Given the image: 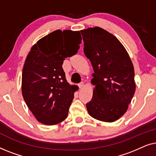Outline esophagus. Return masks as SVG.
<instances>
[{
    "instance_id": "34e87169",
    "label": "esophagus",
    "mask_w": 156,
    "mask_h": 156,
    "mask_svg": "<svg viewBox=\"0 0 156 156\" xmlns=\"http://www.w3.org/2000/svg\"><path fill=\"white\" fill-rule=\"evenodd\" d=\"M78 85H79V87H80V89H82V87H84V82H80V84H79Z\"/></svg>"
}]
</instances>
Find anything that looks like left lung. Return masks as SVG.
I'll list each match as a JSON object with an SVG mask.
<instances>
[{
	"label": "left lung",
	"mask_w": 156,
	"mask_h": 156,
	"mask_svg": "<svg viewBox=\"0 0 156 156\" xmlns=\"http://www.w3.org/2000/svg\"><path fill=\"white\" fill-rule=\"evenodd\" d=\"M84 52L94 72L92 99L86 104L97 120L114 122L126 112L136 91L134 68L120 41L99 27L81 30Z\"/></svg>",
	"instance_id": "1"
}]
</instances>
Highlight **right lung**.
I'll list each match as a JSON object with an SVG mask.
<instances>
[{
	"label": "right lung",
	"mask_w": 156,
	"mask_h": 156,
	"mask_svg": "<svg viewBox=\"0 0 156 156\" xmlns=\"http://www.w3.org/2000/svg\"><path fill=\"white\" fill-rule=\"evenodd\" d=\"M80 31L57 30L32 47L23 66L22 94L39 122L55 125L67 117L78 89L70 85L62 69L63 61L77 53Z\"/></svg>",
	"instance_id": "add662e5"
}]
</instances>
